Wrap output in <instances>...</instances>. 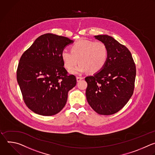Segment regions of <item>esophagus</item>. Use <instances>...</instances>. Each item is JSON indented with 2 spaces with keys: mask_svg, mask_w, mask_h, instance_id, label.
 I'll list each match as a JSON object with an SVG mask.
<instances>
[{
  "mask_svg": "<svg viewBox=\"0 0 155 155\" xmlns=\"http://www.w3.org/2000/svg\"><path fill=\"white\" fill-rule=\"evenodd\" d=\"M83 79V78H82V77H80V76H77V78H76V79H77V82H79V81H81L82 79Z\"/></svg>",
  "mask_w": 155,
  "mask_h": 155,
  "instance_id": "esophagus-1",
  "label": "esophagus"
}]
</instances>
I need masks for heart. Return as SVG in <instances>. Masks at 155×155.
I'll list each match as a JSON object with an SVG mask.
<instances>
[{
    "mask_svg": "<svg viewBox=\"0 0 155 155\" xmlns=\"http://www.w3.org/2000/svg\"><path fill=\"white\" fill-rule=\"evenodd\" d=\"M61 57L66 69L71 71L79 61L81 64L71 73L79 74L87 71L91 74L100 71L108 58V48L100 41L80 40L71 46V51L64 49Z\"/></svg>",
    "mask_w": 155,
    "mask_h": 155,
    "instance_id": "b5f03b06",
    "label": "heart"
}]
</instances>
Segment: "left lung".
<instances>
[{"label":"left lung","instance_id":"1","mask_svg":"<svg viewBox=\"0 0 155 155\" xmlns=\"http://www.w3.org/2000/svg\"><path fill=\"white\" fill-rule=\"evenodd\" d=\"M95 37L106 45L108 58L100 72L85 78L87 100L98 114L112 115L124 107L133 94L136 65L125 46L108 35Z\"/></svg>","mask_w":155,"mask_h":155}]
</instances>
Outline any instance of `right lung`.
Masks as SVG:
<instances>
[{
  "label": "right lung",
  "mask_w": 155,
  "mask_h": 155,
  "mask_svg": "<svg viewBox=\"0 0 155 155\" xmlns=\"http://www.w3.org/2000/svg\"><path fill=\"white\" fill-rule=\"evenodd\" d=\"M73 42L52 34L40 36L21 55L16 76L23 100L35 114L51 116L66 104L76 78L64 67L61 52Z\"/></svg>",
  "instance_id": "add662e5"
}]
</instances>
